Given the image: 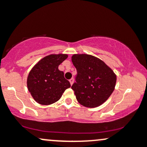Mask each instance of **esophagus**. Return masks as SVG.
Masks as SVG:
<instances>
[{"label":"esophagus","mask_w":147,"mask_h":147,"mask_svg":"<svg viewBox=\"0 0 147 147\" xmlns=\"http://www.w3.org/2000/svg\"><path fill=\"white\" fill-rule=\"evenodd\" d=\"M69 81H70V84H71V85H72V84H73V82H74V79L73 78H71Z\"/></svg>","instance_id":"esophagus-1"}]
</instances>
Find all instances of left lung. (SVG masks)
<instances>
[{"label":"left lung","mask_w":147,"mask_h":147,"mask_svg":"<svg viewBox=\"0 0 147 147\" xmlns=\"http://www.w3.org/2000/svg\"><path fill=\"white\" fill-rule=\"evenodd\" d=\"M72 61L77 72L71 87L77 100L88 108L102 105L115 89L113 71L102 60L89 55H74Z\"/></svg>","instance_id":"1"}]
</instances>
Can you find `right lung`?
Segmentation results:
<instances>
[{
  "mask_svg": "<svg viewBox=\"0 0 147 147\" xmlns=\"http://www.w3.org/2000/svg\"><path fill=\"white\" fill-rule=\"evenodd\" d=\"M68 57L67 55H50L40 60L28 77L27 85L34 100L42 105H49L61 97L70 88V82L58 67Z\"/></svg>",
  "mask_w": 147,
  "mask_h": 147,
  "instance_id": "add662e5",
  "label": "right lung"
}]
</instances>
